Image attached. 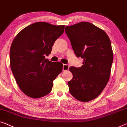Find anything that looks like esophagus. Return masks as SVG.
Listing matches in <instances>:
<instances>
[{
	"label": "esophagus",
	"mask_w": 127,
	"mask_h": 127,
	"mask_svg": "<svg viewBox=\"0 0 127 127\" xmlns=\"http://www.w3.org/2000/svg\"><path fill=\"white\" fill-rule=\"evenodd\" d=\"M69 68V65H68V64H63V71H67V70H68Z\"/></svg>",
	"instance_id": "1"
}]
</instances>
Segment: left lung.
Wrapping results in <instances>:
<instances>
[{
  "mask_svg": "<svg viewBox=\"0 0 127 127\" xmlns=\"http://www.w3.org/2000/svg\"><path fill=\"white\" fill-rule=\"evenodd\" d=\"M65 31L76 56L83 59L81 67H69L73 77L68 82L69 91L79 101H91L109 80L113 58L111 40L105 31L89 22L67 26Z\"/></svg>",
  "mask_w": 127,
  "mask_h": 127,
  "instance_id": "8db88e82",
  "label": "left lung"
}]
</instances>
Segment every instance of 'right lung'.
<instances>
[{"label":"right lung","instance_id":"right-lung-1","mask_svg":"<svg viewBox=\"0 0 127 127\" xmlns=\"http://www.w3.org/2000/svg\"><path fill=\"white\" fill-rule=\"evenodd\" d=\"M64 27L36 22L24 28L12 41L9 52L11 71L20 90L30 97L48 95L53 81L62 71L63 64L45 57L51 54Z\"/></svg>","mask_w":127,"mask_h":127}]
</instances>
